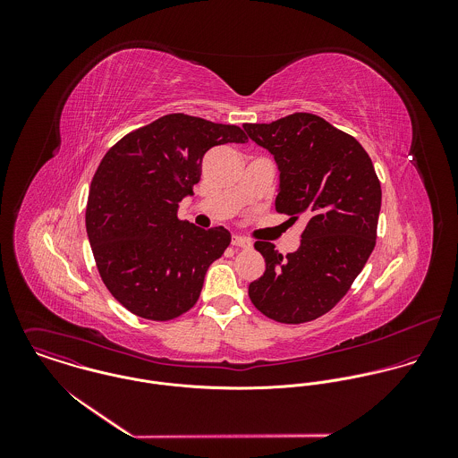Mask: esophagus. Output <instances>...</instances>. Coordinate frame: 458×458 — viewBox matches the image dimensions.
Wrapping results in <instances>:
<instances>
[{"mask_svg":"<svg viewBox=\"0 0 458 458\" xmlns=\"http://www.w3.org/2000/svg\"><path fill=\"white\" fill-rule=\"evenodd\" d=\"M231 243H233V247H238V249H250L252 247V243L249 240L242 238V236H233Z\"/></svg>","mask_w":458,"mask_h":458,"instance_id":"obj_1","label":"esophagus"}]
</instances>
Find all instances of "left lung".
Segmentation results:
<instances>
[{
	"mask_svg": "<svg viewBox=\"0 0 458 458\" xmlns=\"http://www.w3.org/2000/svg\"><path fill=\"white\" fill-rule=\"evenodd\" d=\"M280 171L278 213L307 218L300 249L285 258L256 242L266 269L249 285L266 318L301 325L329 312L351 289L377 238L381 183L369 153L349 133L310 113L245 123Z\"/></svg>",
	"mask_w": 458,
	"mask_h": 458,
	"instance_id": "1",
	"label": "left lung"
}]
</instances>
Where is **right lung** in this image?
I'll list each match as a JSON object with an SVG mask.
<instances>
[{"label":"right lung","mask_w":458,"mask_h":458,"mask_svg":"<svg viewBox=\"0 0 458 458\" xmlns=\"http://www.w3.org/2000/svg\"><path fill=\"white\" fill-rule=\"evenodd\" d=\"M245 140L236 125L176 113L127 133L102 158L86 233L106 287L131 314L171 321L196 305L231 233L180 220L178 206L199 183L209 148Z\"/></svg>","instance_id":"obj_1"}]
</instances>
